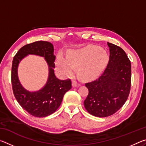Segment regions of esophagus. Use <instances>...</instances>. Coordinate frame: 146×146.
<instances>
[{
    "instance_id": "34e87169",
    "label": "esophagus",
    "mask_w": 146,
    "mask_h": 146,
    "mask_svg": "<svg viewBox=\"0 0 146 146\" xmlns=\"http://www.w3.org/2000/svg\"><path fill=\"white\" fill-rule=\"evenodd\" d=\"M80 86V84H79V83H78L77 82H76V81H73V82H72V86L73 88H75V87H79V86Z\"/></svg>"
}]
</instances>
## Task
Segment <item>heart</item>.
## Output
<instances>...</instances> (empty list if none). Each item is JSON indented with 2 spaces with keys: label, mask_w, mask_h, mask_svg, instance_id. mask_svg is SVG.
I'll list each match as a JSON object with an SVG mask.
<instances>
[{
  "label": "heart",
  "mask_w": 146,
  "mask_h": 146,
  "mask_svg": "<svg viewBox=\"0 0 146 146\" xmlns=\"http://www.w3.org/2000/svg\"><path fill=\"white\" fill-rule=\"evenodd\" d=\"M107 62V55L100 47L89 45L84 48L71 50L67 57L59 53L56 57V69L65 76L72 75L75 68L78 67V74L84 79L97 77Z\"/></svg>",
  "instance_id": "heart-1"
}]
</instances>
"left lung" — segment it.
Wrapping results in <instances>:
<instances>
[{
	"label": "left lung",
	"mask_w": 146,
	"mask_h": 146,
	"mask_svg": "<svg viewBox=\"0 0 146 146\" xmlns=\"http://www.w3.org/2000/svg\"><path fill=\"white\" fill-rule=\"evenodd\" d=\"M110 60L102 75L97 80L86 83L89 90L84 102L90 114L106 117L122 107L129 96L131 78V66L123 49L108 42Z\"/></svg>",
	"instance_id": "left-lung-1"
}]
</instances>
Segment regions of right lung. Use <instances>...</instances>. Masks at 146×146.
<instances>
[{
    "instance_id": "obj_1",
    "label": "right lung",
    "mask_w": 146,
    "mask_h": 146,
    "mask_svg": "<svg viewBox=\"0 0 146 146\" xmlns=\"http://www.w3.org/2000/svg\"><path fill=\"white\" fill-rule=\"evenodd\" d=\"M53 52L54 48L51 43L36 41L26 44L20 49L12 62L11 83L15 97L24 110L36 117H45L55 112L61 104L64 94L71 88V80H61L55 75V55ZM28 54L44 57L48 66V80L44 87L38 91L27 90L18 79V64Z\"/></svg>"
}]
</instances>
